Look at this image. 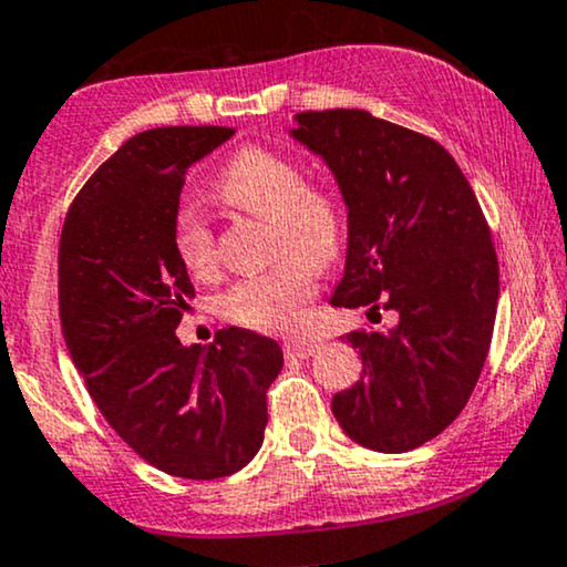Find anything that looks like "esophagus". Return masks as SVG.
<instances>
[{
    "instance_id": "34e87169",
    "label": "esophagus",
    "mask_w": 567,
    "mask_h": 567,
    "mask_svg": "<svg viewBox=\"0 0 567 567\" xmlns=\"http://www.w3.org/2000/svg\"><path fill=\"white\" fill-rule=\"evenodd\" d=\"M317 349H320V343L317 341H285L282 343V351L288 360H306V357L315 354Z\"/></svg>"
}]
</instances>
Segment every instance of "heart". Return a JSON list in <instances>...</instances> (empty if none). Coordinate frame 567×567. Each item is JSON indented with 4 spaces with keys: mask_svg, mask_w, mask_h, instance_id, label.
<instances>
[{
    "mask_svg": "<svg viewBox=\"0 0 567 567\" xmlns=\"http://www.w3.org/2000/svg\"><path fill=\"white\" fill-rule=\"evenodd\" d=\"M216 192L226 205L271 220V258L279 261L234 282L220 298V317L258 333H290L317 292V266L341 250V205L324 188L306 186L296 162L264 146L243 148L220 173ZM173 243L188 275H216V234L202 213H178Z\"/></svg>",
    "mask_w": 567,
    "mask_h": 567,
    "instance_id": "heart-1",
    "label": "heart"
}]
</instances>
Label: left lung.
I'll use <instances>...</instances> for the list:
<instances>
[{"label": "left lung", "mask_w": 567, "mask_h": 567, "mask_svg": "<svg viewBox=\"0 0 567 567\" xmlns=\"http://www.w3.org/2000/svg\"><path fill=\"white\" fill-rule=\"evenodd\" d=\"M296 141L328 162L349 207L333 306L394 311L389 333L351 330L362 379L333 396L362 447L405 453L466 408L491 349L498 258L470 181L437 141L362 109L296 114Z\"/></svg>", "instance_id": "8db88e82"}]
</instances>
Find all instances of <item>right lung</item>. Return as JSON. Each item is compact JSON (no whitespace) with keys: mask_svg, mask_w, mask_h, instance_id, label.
I'll list each match as a JSON object with an SVG mask.
<instances>
[{"mask_svg":"<svg viewBox=\"0 0 567 567\" xmlns=\"http://www.w3.org/2000/svg\"><path fill=\"white\" fill-rule=\"evenodd\" d=\"M231 127L133 135L90 175L58 247V306L71 360L122 440L159 472L218 480L264 442L266 389L282 349L245 328L210 347L175 336L194 285L173 231L186 173Z\"/></svg>","mask_w":567,"mask_h":567,"instance_id":"obj_1","label":"right lung"}]
</instances>
